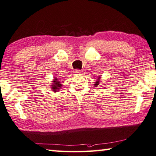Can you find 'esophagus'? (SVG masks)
Returning <instances> with one entry per match:
<instances>
[{
  "label": "esophagus",
  "instance_id": "1",
  "mask_svg": "<svg viewBox=\"0 0 156 156\" xmlns=\"http://www.w3.org/2000/svg\"><path fill=\"white\" fill-rule=\"evenodd\" d=\"M74 73H75V75H79V74H81V70H74Z\"/></svg>",
  "mask_w": 156,
  "mask_h": 156
}]
</instances>
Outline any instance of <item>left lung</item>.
<instances>
[{"label":"left lung","instance_id":"left-lung-1","mask_svg":"<svg viewBox=\"0 0 156 156\" xmlns=\"http://www.w3.org/2000/svg\"><path fill=\"white\" fill-rule=\"evenodd\" d=\"M100 82H101V76H98V78H97V81H95L94 82V86H95V87H97V86H98L99 85V83H100Z\"/></svg>","mask_w":156,"mask_h":156}]
</instances>
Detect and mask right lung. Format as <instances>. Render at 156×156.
<instances>
[{
  "label": "right lung",
  "mask_w": 156,
  "mask_h": 156,
  "mask_svg": "<svg viewBox=\"0 0 156 156\" xmlns=\"http://www.w3.org/2000/svg\"><path fill=\"white\" fill-rule=\"evenodd\" d=\"M58 77V76H57ZM51 88L52 89L51 90L53 91L54 92H59V90H60V88L62 87V83L60 82V81H59V79L54 77L53 80L52 81V83H51Z\"/></svg>",
  "instance_id": "1"
}]
</instances>
